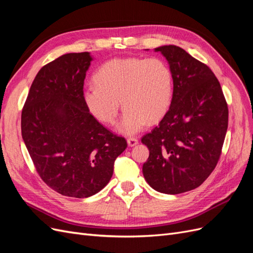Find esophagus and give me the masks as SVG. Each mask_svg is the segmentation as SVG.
Listing matches in <instances>:
<instances>
[{"label": "esophagus", "instance_id": "obj_1", "mask_svg": "<svg viewBox=\"0 0 253 253\" xmlns=\"http://www.w3.org/2000/svg\"><path fill=\"white\" fill-rule=\"evenodd\" d=\"M127 145L128 147H135L136 144H138V140H137V138H134V137H129V138H127Z\"/></svg>", "mask_w": 253, "mask_h": 253}]
</instances>
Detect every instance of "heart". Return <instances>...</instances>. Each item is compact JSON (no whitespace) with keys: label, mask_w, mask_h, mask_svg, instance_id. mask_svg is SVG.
I'll return each instance as SVG.
<instances>
[{"label":"heart","mask_w":253,"mask_h":253,"mask_svg":"<svg viewBox=\"0 0 253 253\" xmlns=\"http://www.w3.org/2000/svg\"><path fill=\"white\" fill-rule=\"evenodd\" d=\"M96 85L84 88L82 100L88 113L103 125H114L126 109L117 131L134 135L148 122L162 119L170 109L174 79L170 66L159 58H116L94 76Z\"/></svg>","instance_id":"1"}]
</instances>
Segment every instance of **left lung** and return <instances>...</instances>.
I'll return each mask as SVG.
<instances>
[{
    "mask_svg": "<svg viewBox=\"0 0 253 253\" xmlns=\"http://www.w3.org/2000/svg\"><path fill=\"white\" fill-rule=\"evenodd\" d=\"M167 59L174 79L169 111L141 142L150 155L142 173L165 194L200 187L219 159L228 127V106L215 75L175 45L154 49Z\"/></svg>",
    "mask_w": 253,
    "mask_h": 253,
    "instance_id": "left-lung-1",
    "label": "left lung"
}]
</instances>
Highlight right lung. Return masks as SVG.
I'll return each mask as SVG.
<instances>
[{
	"instance_id": "right-lung-1",
	"label": "right lung",
	"mask_w": 253,
	"mask_h": 253,
	"mask_svg": "<svg viewBox=\"0 0 253 253\" xmlns=\"http://www.w3.org/2000/svg\"><path fill=\"white\" fill-rule=\"evenodd\" d=\"M93 57L71 52L44 65L22 111V137L42 180L64 196L84 198L108 185L127 144L91 116L82 100Z\"/></svg>"
}]
</instances>
